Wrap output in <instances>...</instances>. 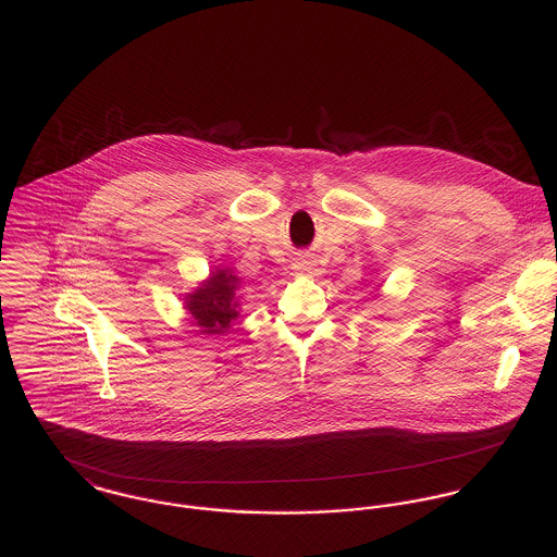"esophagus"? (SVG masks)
<instances>
[{
  "mask_svg": "<svg viewBox=\"0 0 557 557\" xmlns=\"http://www.w3.org/2000/svg\"><path fill=\"white\" fill-rule=\"evenodd\" d=\"M296 272H298V274H309V276H313L318 270H315L309 261H305V263H296Z\"/></svg>",
  "mask_w": 557,
  "mask_h": 557,
  "instance_id": "34e87169",
  "label": "esophagus"
}]
</instances>
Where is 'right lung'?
<instances>
[{"instance_id":"obj_1","label":"right lung","mask_w":557,"mask_h":557,"mask_svg":"<svg viewBox=\"0 0 557 557\" xmlns=\"http://www.w3.org/2000/svg\"><path fill=\"white\" fill-rule=\"evenodd\" d=\"M242 278L228 265L211 268L209 276L184 296L187 320L200 335H224L239 315Z\"/></svg>"}]
</instances>
